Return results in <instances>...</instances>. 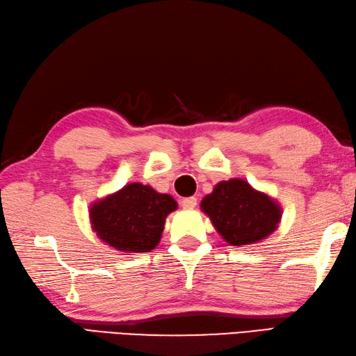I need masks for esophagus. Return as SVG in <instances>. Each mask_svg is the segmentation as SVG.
I'll use <instances>...</instances> for the list:
<instances>
[{"label": "esophagus", "instance_id": "esophagus-1", "mask_svg": "<svg viewBox=\"0 0 356 356\" xmlns=\"http://www.w3.org/2000/svg\"><path fill=\"white\" fill-rule=\"evenodd\" d=\"M181 206L184 207V209H193V207L197 206V198L195 197H187L181 200Z\"/></svg>", "mask_w": 356, "mask_h": 356}]
</instances>
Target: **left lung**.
Segmentation results:
<instances>
[{"mask_svg":"<svg viewBox=\"0 0 356 356\" xmlns=\"http://www.w3.org/2000/svg\"><path fill=\"white\" fill-rule=\"evenodd\" d=\"M201 211L227 243L252 245L277 229L282 217L279 204L243 179L221 181L201 201Z\"/></svg>","mask_w":356,"mask_h":356,"instance_id":"1","label":"left lung"}]
</instances>
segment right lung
I'll return each instance as SVG.
<instances>
[{"instance_id":"add662e5","label":"right lung","mask_w":356,"mask_h":356,"mask_svg":"<svg viewBox=\"0 0 356 356\" xmlns=\"http://www.w3.org/2000/svg\"><path fill=\"white\" fill-rule=\"evenodd\" d=\"M177 201L150 186L131 183L96 201L90 209L92 231L106 245L122 252H149L164 231V221Z\"/></svg>"}]
</instances>
